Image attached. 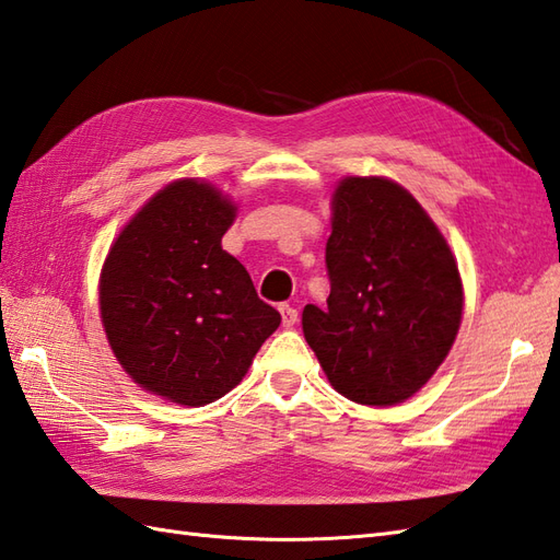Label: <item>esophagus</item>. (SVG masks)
<instances>
[{"label":"esophagus","instance_id":"1","mask_svg":"<svg viewBox=\"0 0 560 560\" xmlns=\"http://www.w3.org/2000/svg\"><path fill=\"white\" fill-rule=\"evenodd\" d=\"M279 312H281V322H283V327H293V324L298 322V310H295L293 305H289V303H281V305H279Z\"/></svg>","mask_w":560,"mask_h":560}]
</instances>
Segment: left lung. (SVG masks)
<instances>
[{
	"label": "left lung",
	"instance_id": "8db88e82",
	"mask_svg": "<svg viewBox=\"0 0 560 560\" xmlns=\"http://www.w3.org/2000/svg\"><path fill=\"white\" fill-rule=\"evenodd\" d=\"M327 310L305 305L303 334L327 380L362 406L418 394L456 341L463 283L446 238L412 195L382 176L334 192Z\"/></svg>",
	"mask_w": 560,
	"mask_h": 560
}]
</instances>
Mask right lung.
Here are the masks:
<instances>
[{
  "label": "right lung",
  "mask_w": 560,
  "mask_h": 560,
  "mask_svg": "<svg viewBox=\"0 0 560 560\" xmlns=\"http://www.w3.org/2000/svg\"><path fill=\"white\" fill-rule=\"evenodd\" d=\"M236 205L174 180L128 221L100 275V315L121 368L145 392L200 408L229 394L281 324L221 236Z\"/></svg>",
  "instance_id": "add662e5"
}]
</instances>
